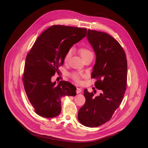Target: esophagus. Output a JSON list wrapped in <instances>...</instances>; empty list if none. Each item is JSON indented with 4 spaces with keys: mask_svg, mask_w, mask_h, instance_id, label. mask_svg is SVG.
Wrapping results in <instances>:
<instances>
[{
    "mask_svg": "<svg viewBox=\"0 0 148 148\" xmlns=\"http://www.w3.org/2000/svg\"><path fill=\"white\" fill-rule=\"evenodd\" d=\"M81 92H82V89L80 88H77V90H76L77 94H79V93H80Z\"/></svg>",
    "mask_w": 148,
    "mask_h": 148,
    "instance_id": "esophagus-1",
    "label": "esophagus"
}]
</instances>
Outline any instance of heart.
Listing matches in <instances>:
<instances>
[{
	"label": "heart",
	"instance_id": "b5f03b06",
	"mask_svg": "<svg viewBox=\"0 0 148 148\" xmlns=\"http://www.w3.org/2000/svg\"><path fill=\"white\" fill-rule=\"evenodd\" d=\"M79 54L81 56V58H82V59L86 58L88 56H93V54L92 53V51L89 50L87 48H85V47H82L79 49ZM72 53H73V48H71L69 49L67 52L66 53L65 55L64 56V61L65 62H68V60H69V59L70 58V57H71V54H72ZM71 78L76 82L77 83H79L80 81V77L78 75V74H71Z\"/></svg>",
	"mask_w": 148,
	"mask_h": 148
}]
</instances>
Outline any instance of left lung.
<instances>
[{
    "label": "left lung",
    "instance_id": "obj_1",
    "mask_svg": "<svg viewBox=\"0 0 148 148\" xmlns=\"http://www.w3.org/2000/svg\"><path fill=\"white\" fill-rule=\"evenodd\" d=\"M87 38L97 57L91 77L97 79L95 86L101 93L95 96V92L84 90L86 102L78 119L92 128L109 121L120 106L127 88V60L121 44L109 34L88 29Z\"/></svg>",
    "mask_w": 148,
    "mask_h": 148
}]
</instances>
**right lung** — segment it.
Instances as JSON below:
<instances>
[{
  "mask_svg": "<svg viewBox=\"0 0 148 148\" xmlns=\"http://www.w3.org/2000/svg\"><path fill=\"white\" fill-rule=\"evenodd\" d=\"M86 28L53 25L38 37L27 54L22 81L30 104L36 114L53 118L61 112L60 98L75 96L76 88L71 83L51 82L60 72L67 51L86 36Z\"/></svg>",
  "mask_w": 148,
  "mask_h": 148,
  "instance_id": "1",
  "label": "right lung"
}]
</instances>
